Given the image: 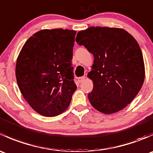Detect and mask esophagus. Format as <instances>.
Returning a JSON list of instances; mask_svg holds the SVG:
<instances>
[{"mask_svg": "<svg viewBox=\"0 0 153 153\" xmlns=\"http://www.w3.org/2000/svg\"><path fill=\"white\" fill-rule=\"evenodd\" d=\"M85 78H86V77H85V76L80 77V78H78V82L81 83V82H82V81H84V80H85Z\"/></svg>", "mask_w": 153, "mask_h": 153, "instance_id": "1", "label": "esophagus"}]
</instances>
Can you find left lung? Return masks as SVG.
Masks as SVG:
<instances>
[{"label":"left lung","mask_w":153,"mask_h":153,"mask_svg":"<svg viewBox=\"0 0 153 153\" xmlns=\"http://www.w3.org/2000/svg\"><path fill=\"white\" fill-rule=\"evenodd\" d=\"M75 41L94 56L87 75L93 83L88 94L92 106L104 114L126 107L138 95L145 78L143 55L136 40L124 29L91 27L79 31Z\"/></svg>","instance_id":"obj_1"}]
</instances>
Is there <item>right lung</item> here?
I'll list each match as a JSON object with an SVG mask.
<instances>
[{"label": "right lung", "mask_w": 153, "mask_h": 153, "mask_svg": "<svg viewBox=\"0 0 153 153\" xmlns=\"http://www.w3.org/2000/svg\"><path fill=\"white\" fill-rule=\"evenodd\" d=\"M76 31L42 29L23 46L15 75L21 94L40 115L54 117L65 112L77 89L72 50Z\"/></svg>", "instance_id": "1"}]
</instances>
